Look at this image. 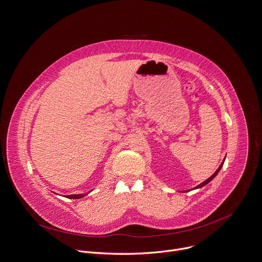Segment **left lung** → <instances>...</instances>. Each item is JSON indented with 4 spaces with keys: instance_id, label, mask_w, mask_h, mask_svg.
I'll list each match as a JSON object with an SVG mask.
<instances>
[{
    "instance_id": "obj_1",
    "label": "left lung",
    "mask_w": 262,
    "mask_h": 262,
    "mask_svg": "<svg viewBox=\"0 0 262 262\" xmlns=\"http://www.w3.org/2000/svg\"><path fill=\"white\" fill-rule=\"evenodd\" d=\"M224 161H225V159H224ZM224 161L222 162V164L220 165V167H219V168L216 169V171H215V172L213 173V175H212V176H211L210 178H208V179H207L206 181H204V182H203V183H201L200 185H198V186H196V187H194V188H200V187H203V186H204V185H206L207 183H209V182H210V181H211V180H212V179H213V178H214V177H215V176L217 175V173H219V171L221 170V168H222V166H223V164H224Z\"/></svg>"
}]
</instances>
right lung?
<instances>
[{"mask_svg":"<svg viewBox=\"0 0 262 262\" xmlns=\"http://www.w3.org/2000/svg\"><path fill=\"white\" fill-rule=\"evenodd\" d=\"M85 196V194H71V195H68L69 199H81Z\"/></svg>","mask_w":262,"mask_h":262,"instance_id":"right-lung-1","label":"right lung"}]
</instances>
